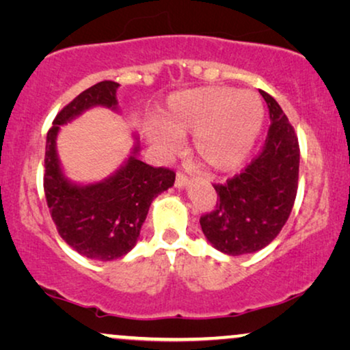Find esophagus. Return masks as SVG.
Here are the masks:
<instances>
[{
  "instance_id": "obj_1",
  "label": "esophagus",
  "mask_w": 350,
  "mask_h": 350,
  "mask_svg": "<svg viewBox=\"0 0 350 350\" xmlns=\"http://www.w3.org/2000/svg\"><path fill=\"white\" fill-rule=\"evenodd\" d=\"M189 185V178L188 176H185V175H181V174H178L176 175V178H175V186L178 189H183V188H186V186Z\"/></svg>"
}]
</instances>
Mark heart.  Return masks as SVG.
<instances>
[{
    "mask_svg": "<svg viewBox=\"0 0 350 350\" xmlns=\"http://www.w3.org/2000/svg\"><path fill=\"white\" fill-rule=\"evenodd\" d=\"M265 118V105L255 92L210 85L172 94L145 133L165 154L176 150V137L191 133V151L205 167L232 172L250 156Z\"/></svg>",
    "mask_w": 350,
    "mask_h": 350,
    "instance_id": "heart-1",
    "label": "heart"
}]
</instances>
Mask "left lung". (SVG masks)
Here are the masks:
<instances>
[{
  "label": "left lung",
  "mask_w": 350,
  "mask_h": 350,
  "mask_svg": "<svg viewBox=\"0 0 350 350\" xmlns=\"http://www.w3.org/2000/svg\"><path fill=\"white\" fill-rule=\"evenodd\" d=\"M260 94L271 118L265 146L241 175L213 186L217 207L200 218L205 239L231 256L269 245L288 219L298 189V138L280 105L269 94Z\"/></svg>",
  "instance_id": "left-lung-1"
}]
</instances>
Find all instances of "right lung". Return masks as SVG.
Segmentation results:
<instances>
[{
    "label": "right lung",
    "instance_id": "right-lung-1",
    "mask_svg": "<svg viewBox=\"0 0 350 350\" xmlns=\"http://www.w3.org/2000/svg\"><path fill=\"white\" fill-rule=\"evenodd\" d=\"M118 83L102 81L81 92L57 114L46 140L44 193L57 231L68 245L95 261L118 260L135 247L152 200L172 188L175 174L138 159L140 138L132 132L131 154L111 175L92 183H76L65 175L57 137L60 127L88 109L103 107L119 113Z\"/></svg>",
    "mask_w": 350,
    "mask_h": 350
}]
</instances>
